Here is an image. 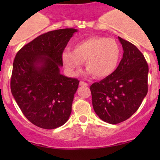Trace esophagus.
Listing matches in <instances>:
<instances>
[{
    "instance_id": "esophagus-1",
    "label": "esophagus",
    "mask_w": 160,
    "mask_h": 160,
    "mask_svg": "<svg viewBox=\"0 0 160 160\" xmlns=\"http://www.w3.org/2000/svg\"><path fill=\"white\" fill-rule=\"evenodd\" d=\"M80 86L88 87V83H85L84 81H80Z\"/></svg>"
}]
</instances>
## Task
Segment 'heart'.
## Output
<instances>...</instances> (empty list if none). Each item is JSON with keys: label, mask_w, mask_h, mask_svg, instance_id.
I'll return each instance as SVG.
<instances>
[{"label": "heart", "mask_w": 160, "mask_h": 160, "mask_svg": "<svg viewBox=\"0 0 160 160\" xmlns=\"http://www.w3.org/2000/svg\"><path fill=\"white\" fill-rule=\"evenodd\" d=\"M121 49L113 38L93 36L80 42L73 46L72 52L62 53V62L70 75H77L85 62L89 74L95 78H105L115 71L121 59Z\"/></svg>", "instance_id": "1"}]
</instances>
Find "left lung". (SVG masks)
Segmentation results:
<instances>
[{
    "mask_svg": "<svg viewBox=\"0 0 160 160\" xmlns=\"http://www.w3.org/2000/svg\"><path fill=\"white\" fill-rule=\"evenodd\" d=\"M118 39L124 51L118 67L109 77L90 86L95 113L112 125L129 118L148 92L149 67L144 56L129 42Z\"/></svg>",
    "mask_w": 160,
    "mask_h": 160,
    "instance_id": "8db88e82",
    "label": "left lung"
}]
</instances>
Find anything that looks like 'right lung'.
Masks as SVG:
<instances>
[{"label": "right lung", "mask_w": 160, "mask_h": 160, "mask_svg": "<svg viewBox=\"0 0 160 160\" xmlns=\"http://www.w3.org/2000/svg\"><path fill=\"white\" fill-rule=\"evenodd\" d=\"M77 29L64 28L39 35L24 46L13 62L11 90L27 119L54 129L67 122L80 81L60 73L62 53Z\"/></svg>", "instance_id": "add662e5"}]
</instances>
